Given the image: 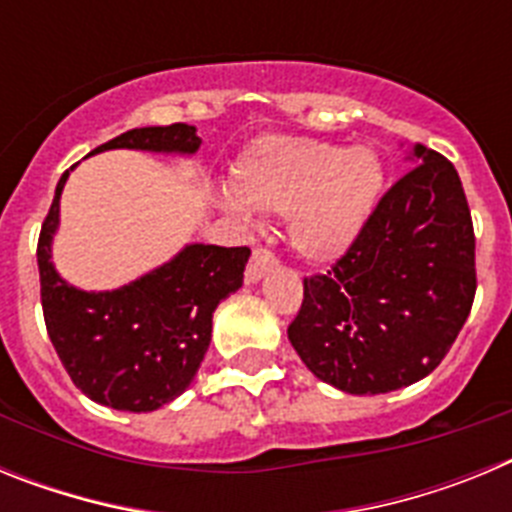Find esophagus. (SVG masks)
<instances>
[{
  "instance_id": "34e87169",
  "label": "esophagus",
  "mask_w": 512,
  "mask_h": 512,
  "mask_svg": "<svg viewBox=\"0 0 512 512\" xmlns=\"http://www.w3.org/2000/svg\"><path fill=\"white\" fill-rule=\"evenodd\" d=\"M277 266V256L269 251V248H256L251 256V261H248V269H246V282L256 284L261 277H264L266 271H271Z\"/></svg>"
}]
</instances>
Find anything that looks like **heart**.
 I'll return each mask as SVG.
<instances>
[{
	"instance_id": "heart-1",
	"label": "heart",
	"mask_w": 512,
	"mask_h": 512,
	"mask_svg": "<svg viewBox=\"0 0 512 512\" xmlns=\"http://www.w3.org/2000/svg\"><path fill=\"white\" fill-rule=\"evenodd\" d=\"M382 161L369 146L269 135L241 153L233 192L220 207L248 217V207L287 215L289 238L307 259L330 261L354 246L382 192Z\"/></svg>"
}]
</instances>
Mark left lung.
I'll return each instance as SVG.
<instances>
[{"mask_svg":"<svg viewBox=\"0 0 512 512\" xmlns=\"http://www.w3.org/2000/svg\"><path fill=\"white\" fill-rule=\"evenodd\" d=\"M354 246L305 277L287 336L305 366L348 395L428 377L467 323L477 292L474 225L454 164L425 146Z\"/></svg>","mask_w":512,"mask_h":512,"instance_id":"left-lung-1","label":"left lung"}]
</instances>
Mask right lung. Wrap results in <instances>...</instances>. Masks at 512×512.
Listing matches in <instances>:
<instances>
[{"mask_svg":"<svg viewBox=\"0 0 512 512\" xmlns=\"http://www.w3.org/2000/svg\"><path fill=\"white\" fill-rule=\"evenodd\" d=\"M200 143L194 125L174 122L166 128H133L92 153L112 148L194 153ZM69 171H63L38 238L45 328L63 369L89 400L151 413L192 384L210 346L212 312L243 284L251 248L192 243L151 274L112 292L71 287L51 261Z\"/></svg>","mask_w":512,"mask_h":512,"instance_id":"obj_1","label":"right lung"}]
</instances>
